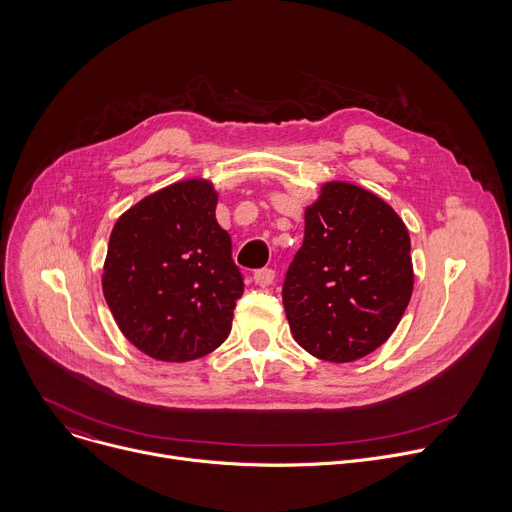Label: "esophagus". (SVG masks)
<instances>
[{"mask_svg": "<svg viewBox=\"0 0 512 512\" xmlns=\"http://www.w3.org/2000/svg\"><path fill=\"white\" fill-rule=\"evenodd\" d=\"M253 279H255V283H257V285L267 287V285H271V283H273V279H275V271H273L271 267L257 269V271L253 273Z\"/></svg>", "mask_w": 512, "mask_h": 512, "instance_id": "34e87169", "label": "esophagus"}]
</instances>
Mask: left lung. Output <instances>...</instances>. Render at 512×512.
<instances>
[{
	"label": "left lung",
	"instance_id": "8db88e82",
	"mask_svg": "<svg viewBox=\"0 0 512 512\" xmlns=\"http://www.w3.org/2000/svg\"><path fill=\"white\" fill-rule=\"evenodd\" d=\"M411 291V241L399 214L369 190L324 184L281 289L296 342L328 362L358 360L393 334Z\"/></svg>",
	"mask_w": 512,
	"mask_h": 512
}]
</instances>
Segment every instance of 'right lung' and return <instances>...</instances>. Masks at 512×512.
Here are the masks:
<instances>
[{
  "mask_svg": "<svg viewBox=\"0 0 512 512\" xmlns=\"http://www.w3.org/2000/svg\"><path fill=\"white\" fill-rule=\"evenodd\" d=\"M206 180L172 184L113 227L103 294L125 338L156 360L186 362L221 346L243 296L231 237Z\"/></svg>",
  "mask_w": 512,
  "mask_h": 512,
  "instance_id": "obj_1",
  "label": "right lung"
}]
</instances>
